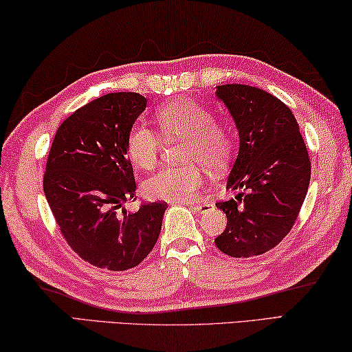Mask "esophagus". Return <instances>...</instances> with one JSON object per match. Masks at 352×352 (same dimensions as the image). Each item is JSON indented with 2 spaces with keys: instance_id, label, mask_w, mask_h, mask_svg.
<instances>
[{
  "instance_id": "esophagus-1",
  "label": "esophagus",
  "mask_w": 352,
  "mask_h": 352,
  "mask_svg": "<svg viewBox=\"0 0 352 352\" xmlns=\"http://www.w3.org/2000/svg\"><path fill=\"white\" fill-rule=\"evenodd\" d=\"M188 207L192 208L193 212H198V213H206L210 210L213 207L212 202H207V201H202V202H193V204H188Z\"/></svg>"
}]
</instances>
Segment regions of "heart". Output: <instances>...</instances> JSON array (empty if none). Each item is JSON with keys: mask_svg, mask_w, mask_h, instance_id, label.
Instances as JSON below:
<instances>
[{"mask_svg": "<svg viewBox=\"0 0 352 352\" xmlns=\"http://www.w3.org/2000/svg\"><path fill=\"white\" fill-rule=\"evenodd\" d=\"M156 123L164 140L146 125H135L126 135V153L131 162L144 170L156 166L164 140L179 142L186 165L164 166L145 179L144 193L156 201H192L206 181L204 166L210 171H223L235 150V133L229 122L213 117L212 109L193 98L160 104Z\"/></svg>", "mask_w": 352, "mask_h": 352, "instance_id": "obj_1", "label": "heart"}]
</instances>
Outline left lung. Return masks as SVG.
Wrapping results in <instances>:
<instances>
[{
  "instance_id": "8db88e82",
  "label": "left lung",
  "mask_w": 352,
  "mask_h": 352,
  "mask_svg": "<svg viewBox=\"0 0 352 352\" xmlns=\"http://www.w3.org/2000/svg\"><path fill=\"white\" fill-rule=\"evenodd\" d=\"M217 96L239 134V151L227 188L235 199L217 202L227 217L217 248L233 258L266 254L298 218L311 181V160L292 111L280 98L249 85H221Z\"/></svg>"
}]
</instances>
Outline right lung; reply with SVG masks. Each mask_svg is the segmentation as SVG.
I'll return each instance as SVG.
<instances>
[{
	"instance_id": "obj_1",
	"label": "right lung",
	"mask_w": 352,
	"mask_h": 352,
	"mask_svg": "<svg viewBox=\"0 0 352 352\" xmlns=\"http://www.w3.org/2000/svg\"><path fill=\"white\" fill-rule=\"evenodd\" d=\"M145 108L138 92L98 97L61 123L49 151L47 204L71 249L96 267H135L162 227L165 202H145L135 213L123 208L135 193L126 135Z\"/></svg>"
}]
</instances>
